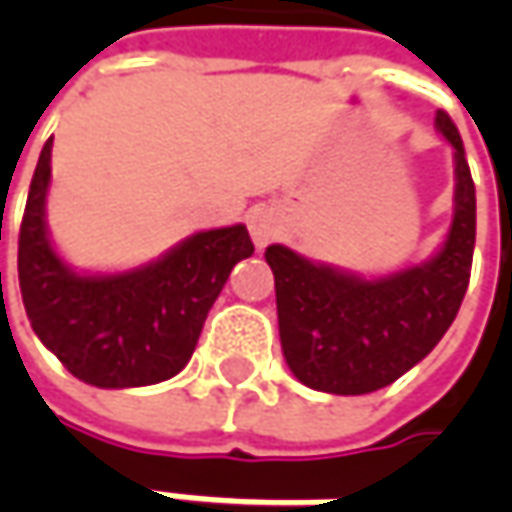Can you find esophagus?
<instances>
[{
	"label": "esophagus",
	"mask_w": 512,
	"mask_h": 512,
	"mask_svg": "<svg viewBox=\"0 0 512 512\" xmlns=\"http://www.w3.org/2000/svg\"><path fill=\"white\" fill-rule=\"evenodd\" d=\"M247 227H250L253 245L265 247L267 242H273L282 233V216L270 207H259L247 216Z\"/></svg>",
	"instance_id": "34e87169"
}]
</instances>
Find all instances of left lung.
Returning a JSON list of instances; mask_svg holds the SVG:
<instances>
[{
  "label": "left lung",
  "instance_id": "1",
  "mask_svg": "<svg viewBox=\"0 0 512 512\" xmlns=\"http://www.w3.org/2000/svg\"><path fill=\"white\" fill-rule=\"evenodd\" d=\"M436 128L453 145L456 210L447 242L430 262L362 279L313 265L282 245L265 250L287 367L313 390L362 396L393 384L439 344L462 307L476 245V185L462 136L444 110Z\"/></svg>",
  "mask_w": 512,
  "mask_h": 512
}]
</instances>
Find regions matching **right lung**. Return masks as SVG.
I'll return each mask as SVG.
<instances>
[{
  "mask_svg": "<svg viewBox=\"0 0 512 512\" xmlns=\"http://www.w3.org/2000/svg\"><path fill=\"white\" fill-rule=\"evenodd\" d=\"M50 142L53 136L33 170L19 227V290L30 327L85 384L165 382L190 362L233 265L253 253L250 233L245 225L202 230L153 265L79 276L56 256L45 227Z\"/></svg>",
  "mask_w": 512,
  "mask_h": 512,
  "instance_id": "add662e5",
  "label": "right lung"
}]
</instances>
